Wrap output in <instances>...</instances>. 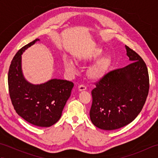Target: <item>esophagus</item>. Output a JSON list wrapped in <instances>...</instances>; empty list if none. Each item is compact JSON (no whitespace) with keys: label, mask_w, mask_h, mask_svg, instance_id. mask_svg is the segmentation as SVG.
Returning a JSON list of instances; mask_svg holds the SVG:
<instances>
[{"label":"esophagus","mask_w":158,"mask_h":158,"mask_svg":"<svg viewBox=\"0 0 158 158\" xmlns=\"http://www.w3.org/2000/svg\"><path fill=\"white\" fill-rule=\"evenodd\" d=\"M86 89V87L83 85H80L78 86V91L81 92V91H84V90Z\"/></svg>","instance_id":"1"}]
</instances>
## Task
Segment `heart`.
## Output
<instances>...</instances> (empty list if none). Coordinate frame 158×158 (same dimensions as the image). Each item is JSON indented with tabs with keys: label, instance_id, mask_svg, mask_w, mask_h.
Returning a JSON list of instances; mask_svg holds the SVG:
<instances>
[{
	"label": "heart",
	"instance_id": "1",
	"mask_svg": "<svg viewBox=\"0 0 158 158\" xmlns=\"http://www.w3.org/2000/svg\"><path fill=\"white\" fill-rule=\"evenodd\" d=\"M102 53V50L100 49L92 50L79 56L77 58V61L81 64L91 63L98 59L99 56H101ZM110 64H111V58L110 56H105L101 57L89 67L88 70V78L93 81H100L108 73ZM64 68L66 71L70 73L74 74L76 72L75 63L70 59H67L64 61Z\"/></svg>",
	"mask_w": 158,
	"mask_h": 158
}]
</instances>
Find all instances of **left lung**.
<instances>
[{"instance_id":"8db88e82","label":"left lung","mask_w":158,"mask_h":158,"mask_svg":"<svg viewBox=\"0 0 158 158\" xmlns=\"http://www.w3.org/2000/svg\"><path fill=\"white\" fill-rule=\"evenodd\" d=\"M125 48L132 63L107 73L92 91L90 119L100 129L113 130L132 122L141 111L148 95L146 64L138 53Z\"/></svg>"}]
</instances>
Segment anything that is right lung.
<instances>
[{
    "label": "right lung",
    "mask_w": 158,
    "mask_h": 158,
    "mask_svg": "<svg viewBox=\"0 0 158 158\" xmlns=\"http://www.w3.org/2000/svg\"><path fill=\"white\" fill-rule=\"evenodd\" d=\"M39 39L20 49L13 58L8 73L10 98L16 113L26 122L39 127H50L60 119L70 96L73 83L52 79L41 84H32L25 79L22 69V55Z\"/></svg>",
    "instance_id": "obj_1"
}]
</instances>
